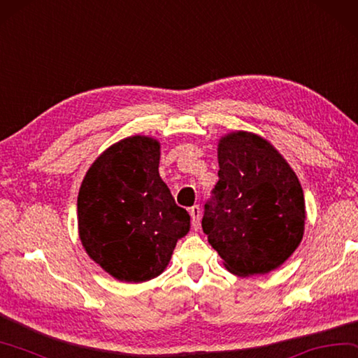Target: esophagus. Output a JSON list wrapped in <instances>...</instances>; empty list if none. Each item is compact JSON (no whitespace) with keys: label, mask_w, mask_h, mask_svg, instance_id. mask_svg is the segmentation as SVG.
I'll use <instances>...</instances> for the list:
<instances>
[{"label":"esophagus","mask_w":358,"mask_h":358,"mask_svg":"<svg viewBox=\"0 0 358 358\" xmlns=\"http://www.w3.org/2000/svg\"><path fill=\"white\" fill-rule=\"evenodd\" d=\"M189 214H191V224H192L194 229L197 230L199 225H200V208L197 205H194L189 210Z\"/></svg>","instance_id":"1"}]
</instances>
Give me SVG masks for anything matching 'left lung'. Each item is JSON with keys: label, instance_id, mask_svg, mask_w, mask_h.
Segmentation results:
<instances>
[{"label": "left lung", "instance_id": "obj_1", "mask_svg": "<svg viewBox=\"0 0 358 358\" xmlns=\"http://www.w3.org/2000/svg\"><path fill=\"white\" fill-rule=\"evenodd\" d=\"M217 161L201 229L231 274H268L302 241L307 216L297 175L271 142L247 131L222 136Z\"/></svg>", "mask_w": 358, "mask_h": 358}]
</instances>
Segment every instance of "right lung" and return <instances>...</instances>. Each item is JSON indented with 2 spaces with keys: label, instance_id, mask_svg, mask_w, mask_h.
I'll return each mask as SVG.
<instances>
[{
  "label": "right lung",
  "instance_id": "right-lung-1",
  "mask_svg": "<svg viewBox=\"0 0 358 358\" xmlns=\"http://www.w3.org/2000/svg\"><path fill=\"white\" fill-rule=\"evenodd\" d=\"M159 148L148 136L115 142L89 167L78 194L84 250L120 282L162 274L189 231V214L159 177Z\"/></svg>",
  "mask_w": 358,
  "mask_h": 358
}]
</instances>
